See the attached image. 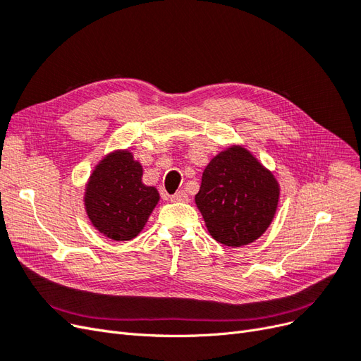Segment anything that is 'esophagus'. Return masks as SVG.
Segmentation results:
<instances>
[{
  "instance_id": "obj_1",
  "label": "esophagus",
  "mask_w": 361,
  "mask_h": 361,
  "mask_svg": "<svg viewBox=\"0 0 361 361\" xmlns=\"http://www.w3.org/2000/svg\"><path fill=\"white\" fill-rule=\"evenodd\" d=\"M190 199H188V194L185 192V191H178L176 194H173L171 195V202H174V203H185V202H188Z\"/></svg>"
}]
</instances>
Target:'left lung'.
<instances>
[{
	"mask_svg": "<svg viewBox=\"0 0 361 361\" xmlns=\"http://www.w3.org/2000/svg\"><path fill=\"white\" fill-rule=\"evenodd\" d=\"M280 185L244 146L215 155L202 174L195 204L209 235L227 247L255 243L274 220Z\"/></svg>",
	"mask_w": 361,
	"mask_h": 361,
	"instance_id": "8db88e82",
	"label": "left lung"
}]
</instances>
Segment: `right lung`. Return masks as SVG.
<instances>
[{
	"label": "right lung",
	"instance_id": "right-lung-1",
	"mask_svg": "<svg viewBox=\"0 0 361 361\" xmlns=\"http://www.w3.org/2000/svg\"><path fill=\"white\" fill-rule=\"evenodd\" d=\"M141 178L143 167L128 149L110 152L96 164L84 191L85 212L96 231L114 241H129L143 231L159 192Z\"/></svg>",
	"mask_w": 361,
	"mask_h": 361
}]
</instances>
